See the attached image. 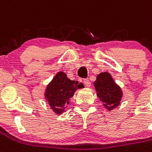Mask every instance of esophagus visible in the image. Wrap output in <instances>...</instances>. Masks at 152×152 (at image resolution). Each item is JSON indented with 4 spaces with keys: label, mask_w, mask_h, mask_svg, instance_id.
<instances>
[{
    "label": "esophagus",
    "mask_w": 152,
    "mask_h": 152,
    "mask_svg": "<svg viewBox=\"0 0 152 152\" xmlns=\"http://www.w3.org/2000/svg\"><path fill=\"white\" fill-rule=\"evenodd\" d=\"M83 82H84L85 86H86V87H90V86H91V82H89V80L84 79Z\"/></svg>",
    "instance_id": "1"
}]
</instances>
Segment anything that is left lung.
<instances>
[{"label": "left lung", "mask_w": 152, "mask_h": 152, "mask_svg": "<svg viewBox=\"0 0 152 152\" xmlns=\"http://www.w3.org/2000/svg\"><path fill=\"white\" fill-rule=\"evenodd\" d=\"M94 86L97 97L102 102L104 108L109 111L116 109L121 104L123 91L109 72H102L97 75Z\"/></svg>", "instance_id": "8db88e82"}]
</instances>
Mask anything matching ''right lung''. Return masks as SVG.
<instances>
[{
  "instance_id": "add662e5",
  "label": "right lung",
  "mask_w": 152,
  "mask_h": 152,
  "mask_svg": "<svg viewBox=\"0 0 152 152\" xmlns=\"http://www.w3.org/2000/svg\"><path fill=\"white\" fill-rule=\"evenodd\" d=\"M82 85L68 78L63 71H58L46 87L44 98L55 114H62L70 104V99L75 91Z\"/></svg>"
}]
</instances>
